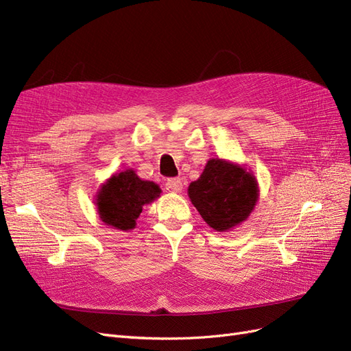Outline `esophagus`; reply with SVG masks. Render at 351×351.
<instances>
[{"mask_svg":"<svg viewBox=\"0 0 351 351\" xmlns=\"http://www.w3.org/2000/svg\"><path fill=\"white\" fill-rule=\"evenodd\" d=\"M167 189L171 190V192L180 193L183 190V182L182 178H168L167 180Z\"/></svg>","mask_w":351,"mask_h":351,"instance_id":"obj_1","label":"esophagus"}]
</instances>
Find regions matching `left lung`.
Here are the masks:
<instances>
[{"instance_id": "left-lung-1", "label": "left lung", "mask_w": 351, "mask_h": 351, "mask_svg": "<svg viewBox=\"0 0 351 351\" xmlns=\"http://www.w3.org/2000/svg\"><path fill=\"white\" fill-rule=\"evenodd\" d=\"M187 195L206 224L215 231H228L246 221L259 199L254 174L244 165L212 158Z\"/></svg>"}]
</instances>
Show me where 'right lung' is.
<instances>
[{
  "label": "right lung",
  "instance_id": "add662e5",
  "mask_svg": "<svg viewBox=\"0 0 351 351\" xmlns=\"http://www.w3.org/2000/svg\"><path fill=\"white\" fill-rule=\"evenodd\" d=\"M162 190L149 180H142L133 168L112 174L102 183L95 199V205L105 226L120 231L136 227L145 205L159 197Z\"/></svg>",
  "mask_w": 351,
  "mask_h": 351
}]
</instances>
